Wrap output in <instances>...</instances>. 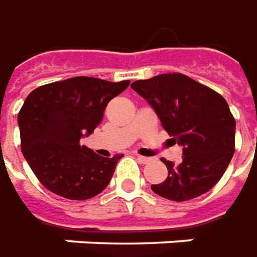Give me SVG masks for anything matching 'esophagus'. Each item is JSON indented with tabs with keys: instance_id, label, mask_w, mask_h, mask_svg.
Instances as JSON below:
<instances>
[{
	"instance_id": "esophagus-1",
	"label": "esophagus",
	"mask_w": 257,
	"mask_h": 257,
	"mask_svg": "<svg viewBox=\"0 0 257 257\" xmlns=\"http://www.w3.org/2000/svg\"><path fill=\"white\" fill-rule=\"evenodd\" d=\"M137 161L140 162V163H143V165H147V163H149V162L152 161L151 158H145V156H141V155H137Z\"/></svg>"
}]
</instances>
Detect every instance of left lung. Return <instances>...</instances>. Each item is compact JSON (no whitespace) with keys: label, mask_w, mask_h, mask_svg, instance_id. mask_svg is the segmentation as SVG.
Returning <instances> with one entry per match:
<instances>
[{"label":"left lung","mask_w":257,"mask_h":257,"mask_svg":"<svg viewBox=\"0 0 257 257\" xmlns=\"http://www.w3.org/2000/svg\"><path fill=\"white\" fill-rule=\"evenodd\" d=\"M183 147L178 165L165 161L167 178L151 185L155 194L184 202L219 183L235 151V119L223 96L181 73H166L132 84Z\"/></svg>","instance_id":"1"}]
</instances>
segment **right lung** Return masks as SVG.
I'll return each instance as SVG.
<instances>
[{
	"label": "right lung",
	"instance_id": "right-lung-1",
	"mask_svg": "<svg viewBox=\"0 0 257 257\" xmlns=\"http://www.w3.org/2000/svg\"><path fill=\"white\" fill-rule=\"evenodd\" d=\"M130 81L72 77L38 87L18 114L22 154L47 190L72 201L98 195L108 187L123 155L101 158L80 144L103 117L110 99Z\"/></svg>",
	"mask_w": 257,
	"mask_h": 257
}]
</instances>
